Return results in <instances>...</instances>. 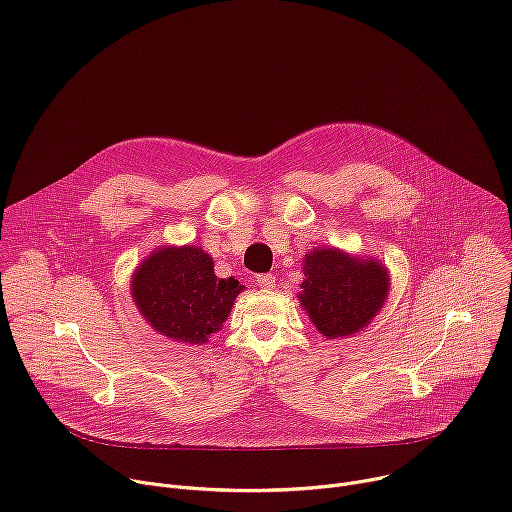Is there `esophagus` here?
<instances>
[{
	"instance_id": "34e87169",
	"label": "esophagus",
	"mask_w": 512,
	"mask_h": 512,
	"mask_svg": "<svg viewBox=\"0 0 512 512\" xmlns=\"http://www.w3.org/2000/svg\"><path fill=\"white\" fill-rule=\"evenodd\" d=\"M276 284V278L272 274H260L258 276V286L264 288V290H272Z\"/></svg>"
}]
</instances>
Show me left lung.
I'll list each match as a JSON object with an SVG mask.
<instances>
[{
  "mask_svg": "<svg viewBox=\"0 0 512 512\" xmlns=\"http://www.w3.org/2000/svg\"><path fill=\"white\" fill-rule=\"evenodd\" d=\"M300 306L327 339L363 331L383 309L391 278L381 260L353 256L339 248H315L304 254Z\"/></svg>",
  "mask_w": 512,
  "mask_h": 512,
  "instance_id": "1",
  "label": "left lung"
}]
</instances>
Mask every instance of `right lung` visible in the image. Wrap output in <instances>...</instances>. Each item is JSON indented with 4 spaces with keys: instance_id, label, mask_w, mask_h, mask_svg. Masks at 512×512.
Returning a JSON list of instances; mask_svg holds the SVG:
<instances>
[{
    "instance_id": "right-lung-1",
    "label": "right lung",
    "mask_w": 512,
    "mask_h": 512,
    "mask_svg": "<svg viewBox=\"0 0 512 512\" xmlns=\"http://www.w3.org/2000/svg\"><path fill=\"white\" fill-rule=\"evenodd\" d=\"M242 290L234 276L218 278L212 256L191 244L155 248L131 278V296L151 329L187 345L208 343Z\"/></svg>"
}]
</instances>
